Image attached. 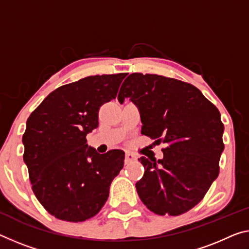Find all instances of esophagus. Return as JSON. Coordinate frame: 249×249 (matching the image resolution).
I'll use <instances>...</instances> for the list:
<instances>
[{
	"label": "esophagus",
	"mask_w": 249,
	"mask_h": 249,
	"mask_svg": "<svg viewBox=\"0 0 249 249\" xmlns=\"http://www.w3.org/2000/svg\"><path fill=\"white\" fill-rule=\"evenodd\" d=\"M136 160H137V157L134 155V154L129 153V152H126V154H125V164H129V163H132V161Z\"/></svg>",
	"instance_id": "34e87169"
}]
</instances>
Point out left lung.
<instances>
[{
  "label": "left lung",
  "mask_w": 249,
  "mask_h": 249,
  "mask_svg": "<svg viewBox=\"0 0 249 249\" xmlns=\"http://www.w3.org/2000/svg\"><path fill=\"white\" fill-rule=\"evenodd\" d=\"M117 98L121 104L129 98L137 106L142 134L167 145L161 160H139L145 169L135 185L142 202L161 216L192 210L219 173V110L194 85L156 74L128 75Z\"/></svg>",
  "instance_id": "left-lung-1"
}]
</instances>
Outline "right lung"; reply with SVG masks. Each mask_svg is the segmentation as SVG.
Listing matches in <instances>:
<instances>
[{"instance_id": "obj_1", "label": "right lung", "mask_w": 249, "mask_h": 249, "mask_svg": "<svg viewBox=\"0 0 249 249\" xmlns=\"http://www.w3.org/2000/svg\"><path fill=\"white\" fill-rule=\"evenodd\" d=\"M126 73L95 75L45 97L26 122L23 160L42 206L58 219L84 222L104 206L125 153L100 154L86 135L98 126V109L115 98Z\"/></svg>"}]
</instances>
